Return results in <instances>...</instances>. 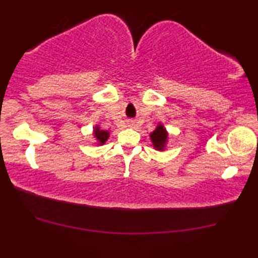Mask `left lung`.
<instances>
[{
  "label": "left lung",
  "mask_w": 258,
  "mask_h": 258,
  "mask_svg": "<svg viewBox=\"0 0 258 258\" xmlns=\"http://www.w3.org/2000/svg\"><path fill=\"white\" fill-rule=\"evenodd\" d=\"M150 138L155 150L164 151L166 149V144L168 141V133L162 123H158L156 128L150 134Z\"/></svg>",
  "instance_id": "left-lung-1"
}]
</instances>
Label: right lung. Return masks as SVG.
<instances>
[{"label": "right lung", "instance_id": "1", "mask_svg": "<svg viewBox=\"0 0 258 258\" xmlns=\"http://www.w3.org/2000/svg\"><path fill=\"white\" fill-rule=\"evenodd\" d=\"M93 136L96 140L97 145H103L105 144V142L109 138V132L108 131L101 130L100 126H94V130H93Z\"/></svg>", "mask_w": 258, "mask_h": 258}]
</instances>
